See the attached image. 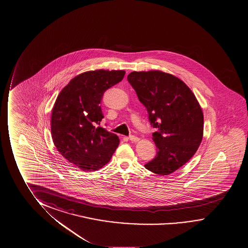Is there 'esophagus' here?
Returning a JSON list of instances; mask_svg holds the SVG:
<instances>
[{
    "label": "esophagus",
    "instance_id": "34e87169",
    "mask_svg": "<svg viewBox=\"0 0 248 248\" xmlns=\"http://www.w3.org/2000/svg\"><path fill=\"white\" fill-rule=\"evenodd\" d=\"M128 140L131 141H133V142H138V141L140 140V139L139 138L136 137V136H133V135H131L128 137Z\"/></svg>",
    "mask_w": 248,
    "mask_h": 248
}]
</instances>
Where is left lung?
<instances>
[{"instance_id":"8db88e82","label":"left lung","mask_w":248,"mask_h":248,"mask_svg":"<svg viewBox=\"0 0 248 248\" xmlns=\"http://www.w3.org/2000/svg\"><path fill=\"white\" fill-rule=\"evenodd\" d=\"M127 80L157 129L152 134L156 155L144 167L154 174H172L192 158L201 144L203 115L200 103L184 82L162 71H134Z\"/></svg>"}]
</instances>
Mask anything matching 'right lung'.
Here are the masks:
<instances>
[{
    "label": "right lung",
    "instance_id": "right-lung-1",
    "mask_svg": "<svg viewBox=\"0 0 248 248\" xmlns=\"http://www.w3.org/2000/svg\"><path fill=\"white\" fill-rule=\"evenodd\" d=\"M123 70L88 71L63 88L52 109L51 135L57 151L83 171L100 170L110 161L118 136L101 126L100 103L106 90L122 80Z\"/></svg>",
    "mask_w": 248,
    "mask_h": 248
}]
</instances>
